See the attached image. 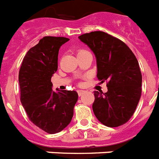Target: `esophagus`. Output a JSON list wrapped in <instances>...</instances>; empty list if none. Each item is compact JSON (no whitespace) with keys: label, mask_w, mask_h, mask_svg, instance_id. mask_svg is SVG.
I'll use <instances>...</instances> for the list:
<instances>
[{"label":"esophagus","mask_w":159,"mask_h":159,"mask_svg":"<svg viewBox=\"0 0 159 159\" xmlns=\"http://www.w3.org/2000/svg\"><path fill=\"white\" fill-rule=\"evenodd\" d=\"M77 93H78V95L80 97V96H82L83 94L85 92L84 90H77Z\"/></svg>","instance_id":"obj_1"}]
</instances>
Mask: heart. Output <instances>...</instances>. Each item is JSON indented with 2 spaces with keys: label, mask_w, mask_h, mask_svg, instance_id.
I'll list each match as a JSON object with an SVG mask.
<instances>
[{
  "label": "heart",
  "mask_w": 159,
  "mask_h": 159,
  "mask_svg": "<svg viewBox=\"0 0 159 159\" xmlns=\"http://www.w3.org/2000/svg\"><path fill=\"white\" fill-rule=\"evenodd\" d=\"M84 52H87V51L84 50V49H82V48H80V49H78V50H77V55L80 54V53H84Z\"/></svg>",
  "instance_id": "heart-1"
}]
</instances>
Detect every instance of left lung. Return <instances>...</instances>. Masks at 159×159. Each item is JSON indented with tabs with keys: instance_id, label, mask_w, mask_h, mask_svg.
I'll list each match as a JSON object with an SVG mask.
<instances>
[{
	"instance_id": "8db88e82",
	"label": "left lung",
	"mask_w": 159,
	"mask_h": 159,
	"mask_svg": "<svg viewBox=\"0 0 159 159\" xmlns=\"http://www.w3.org/2000/svg\"><path fill=\"white\" fill-rule=\"evenodd\" d=\"M97 57L101 83L108 91L94 92L93 110L99 121L110 128L126 124L134 114L141 96L142 76L137 59L129 47L104 31H92L79 36Z\"/></svg>"
}]
</instances>
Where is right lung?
<instances>
[{
  "label": "right lung",
  "mask_w": 159,
  "mask_h": 159,
  "mask_svg": "<svg viewBox=\"0 0 159 159\" xmlns=\"http://www.w3.org/2000/svg\"><path fill=\"white\" fill-rule=\"evenodd\" d=\"M68 40L56 36L40 39L27 51L18 74L20 101L27 117L49 134L61 132L70 124L78 100L75 91L52 90L51 77L57 70L59 48Z\"/></svg>",
  "instance_id": "right-lung-1"
}]
</instances>
